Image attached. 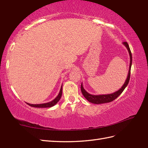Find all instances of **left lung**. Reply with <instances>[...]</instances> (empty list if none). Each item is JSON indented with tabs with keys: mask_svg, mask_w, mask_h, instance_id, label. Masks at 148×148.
<instances>
[{
	"mask_svg": "<svg viewBox=\"0 0 148 148\" xmlns=\"http://www.w3.org/2000/svg\"><path fill=\"white\" fill-rule=\"evenodd\" d=\"M124 46L126 47L127 50L128 51V53H129L130 55V66H129V71H128V76L127 77V79L125 81V83L123 84V85L121 86V88L118 91H116V92L112 93L111 94H107V95H92V94H90L89 93H88L84 89V88L83 86V84L81 83V92H82L83 96L88 101L93 103H95V104H100V103H108V102H111L113 101L114 99L117 98L119 96V95L123 92V90H125V88L127 87L128 85V82H129L130 80V70H131V66H132V53L131 51L129 48V46H128V43L127 42H123Z\"/></svg>",
	"mask_w": 148,
	"mask_h": 148,
	"instance_id": "left-lung-1",
	"label": "left lung"
}]
</instances>
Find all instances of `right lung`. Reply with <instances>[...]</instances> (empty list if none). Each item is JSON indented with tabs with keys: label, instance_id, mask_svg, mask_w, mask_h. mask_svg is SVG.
I'll list each match as a JSON object with an SVG mask.
<instances>
[{
	"label": "right lung",
	"instance_id": "obj_1",
	"mask_svg": "<svg viewBox=\"0 0 148 148\" xmlns=\"http://www.w3.org/2000/svg\"><path fill=\"white\" fill-rule=\"evenodd\" d=\"M62 95V85L61 86L60 90V92L58 93V96L56 97V98L53 100L52 101L49 102H47L45 103H40V104H31V103H27L28 105H29L31 107H34V108H51V107L54 106L55 104L57 103V102L59 101Z\"/></svg>",
	"mask_w": 148,
	"mask_h": 148
}]
</instances>
